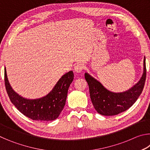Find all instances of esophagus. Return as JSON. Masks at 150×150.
Segmentation results:
<instances>
[{"instance_id":"1","label":"esophagus","mask_w":150,"mask_h":150,"mask_svg":"<svg viewBox=\"0 0 150 150\" xmlns=\"http://www.w3.org/2000/svg\"><path fill=\"white\" fill-rule=\"evenodd\" d=\"M83 69H84V65L79 63V64H77L75 67V71L76 73H81L83 70Z\"/></svg>"}]
</instances>
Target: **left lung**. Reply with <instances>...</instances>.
Listing matches in <instances>:
<instances>
[{
    "instance_id": "obj_1",
    "label": "left lung",
    "mask_w": 150,
    "mask_h": 150,
    "mask_svg": "<svg viewBox=\"0 0 150 150\" xmlns=\"http://www.w3.org/2000/svg\"><path fill=\"white\" fill-rule=\"evenodd\" d=\"M146 77L145 57L143 74L141 79L132 87L122 93H114L108 91L88 73H85L93 105L97 112L103 116L117 115L130 108L141 95L145 84Z\"/></svg>"
}]
</instances>
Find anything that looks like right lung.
<instances>
[{
    "label": "right lung",
    "mask_w": 150,
    "mask_h": 150,
    "mask_svg": "<svg viewBox=\"0 0 150 150\" xmlns=\"http://www.w3.org/2000/svg\"><path fill=\"white\" fill-rule=\"evenodd\" d=\"M74 75L72 71L66 73L57 81L50 92L43 97L29 99L15 92L10 85L4 69L6 92L12 103L20 112L34 120L52 121L58 118L65 105L67 91Z\"/></svg>",
    "instance_id": "right-lung-1"
}]
</instances>
